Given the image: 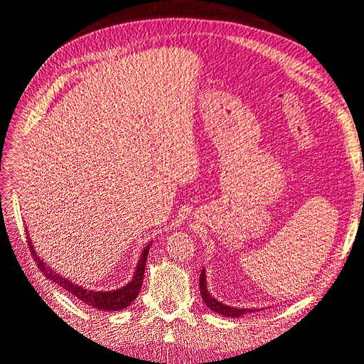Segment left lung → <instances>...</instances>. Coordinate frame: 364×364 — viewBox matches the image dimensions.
Returning <instances> with one entry per match:
<instances>
[{
    "label": "left lung",
    "mask_w": 364,
    "mask_h": 364,
    "mask_svg": "<svg viewBox=\"0 0 364 364\" xmlns=\"http://www.w3.org/2000/svg\"><path fill=\"white\" fill-rule=\"evenodd\" d=\"M199 285H200V293H202V297H203V302L206 304L208 308H211V311H215V313L226 316V317H237V318L241 317V316H245V314L253 313V311H261V310H253V308H234V306H229L226 304H222L220 301H217L215 297H213V294L208 291L205 269H202V272H200Z\"/></svg>",
    "instance_id": "left-lung-1"
}]
</instances>
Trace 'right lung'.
Segmentation results:
<instances>
[{"instance_id":"add662e5","label":"right lung","mask_w":364,"mask_h":364,"mask_svg":"<svg viewBox=\"0 0 364 364\" xmlns=\"http://www.w3.org/2000/svg\"><path fill=\"white\" fill-rule=\"evenodd\" d=\"M27 241H28L31 257H33V259L36 261L39 270L43 274H46V278H48L53 282H56L58 285H60L62 289H65L68 293L74 294V297L80 299L86 305H90L92 308H98V310H102V311L124 310V308H127L132 302L136 299V296L139 294V290H141L142 279H144L146 261H147V255H149V249L151 246V243H149L146 246V249L142 250V255L138 261L134 279H132L127 285H124V287H121V289L112 290V291H95V290H90V289H83L82 285L73 284L68 279L62 278L59 273H56L53 269H50L47 264L38 257V253L35 252V247H33L31 240L28 238V234H27Z\"/></svg>"}]
</instances>
